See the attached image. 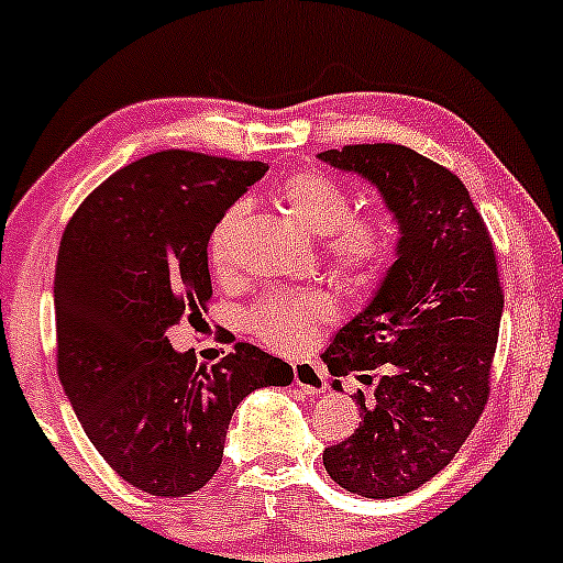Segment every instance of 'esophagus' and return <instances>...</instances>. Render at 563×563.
Listing matches in <instances>:
<instances>
[{"instance_id": "obj_1", "label": "esophagus", "mask_w": 563, "mask_h": 563, "mask_svg": "<svg viewBox=\"0 0 563 563\" xmlns=\"http://www.w3.org/2000/svg\"><path fill=\"white\" fill-rule=\"evenodd\" d=\"M292 382L309 393H324V387H328L322 368L317 363H292Z\"/></svg>"}]
</instances>
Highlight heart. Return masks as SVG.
<instances>
[{
	"instance_id": "heart-1",
	"label": "heart",
	"mask_w": 563,
	"mask_h": 563,
	"mask_svg": "<svg viewBox=\"0 0 563 563\" xmlns=\"http://www.w3.org/2000/svg\"><path fill=\"white\" fill-rule=\"evenodd\" d=\"M276 200L292 222L317 235L322 257L341 274H376L390 257L393 235L385 219L371 213H350V195L322 173H292L279 184ZM243 224V206H230L213 224L208 257L217 276H230L235 265V241ZM335 303L322 289L276 292L249 311L246 322L271 350L298 352L314 341L317 324L333 317Z\"/></svg>"
}]
</instances>
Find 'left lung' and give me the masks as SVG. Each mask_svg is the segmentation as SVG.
Instances as JSON below:
<instances>
[{
	"mask_svg": "<svg viewBox=\"0 0 563 563\" xmlns=\"http://www.w3.org/2000/svg\"><path fill=\"white\" fill-rule=\"evenodd\" d=\"M320 159L368 181L398 224L396 260L322 352L333 376L382 368L374 407L357 393L361 426L322 463L350 494L404 496L453 461L488 401L504 311L494 243L461 178L428 156L363 143Z\"/></svg>",
	"mask_w": 563,
	"mask_h": 563,
	"instance_id": "1",
	"label": "left lung"
}]
</instances>
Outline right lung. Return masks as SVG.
<instances>
[{
  "instance_id": "add662e5",
  "label": "right lung",
  "mask_w": 563,
  "mask_h": 563,
  "mask_svg": "<svg viewBox=\"0 0 563 563\" xmlns=\"http://www.w3.org/2000/svg\"><path fill=\"white\" fill-rule=\"evenodd\" d=\"M265 170V162L148 154L86 197L62 235V387L97 453L152 496L200 490L243 398L292 382V366L254 344L241 341L206 368L167 339L173 324L206 311L213 224Z\"/></svg>"
}]
</instances>
